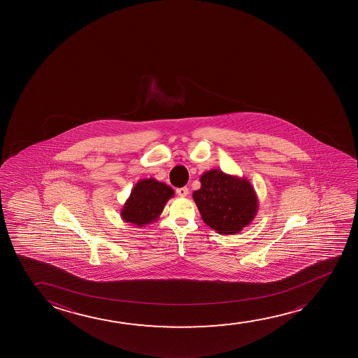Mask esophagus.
I'll return each mask as SVG.
<instances>
[{
    "mask_svg": "<svg viewBox=\"0 0 358 358\" xmlns=\"http://www.w3.org/2000/svg\"><path fill=\"white\" fill-rule=\"evenodd\" d=\"M177 194L180 197H185L189 194V189L187 187H179V189H177Z\"/></svg>",
    "mask_w": 358,
    "mask_h": 358,
    "instance_id": "obj_1",
    "label": "esophagus"
}]
</instances>
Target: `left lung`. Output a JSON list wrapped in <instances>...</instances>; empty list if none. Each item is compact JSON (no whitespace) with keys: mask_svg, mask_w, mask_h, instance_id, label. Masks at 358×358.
<instances>
[{"mask_svg":"<svg viewBox=\"0 0 358 358\" xmlns=\"http://www.w3.org/2000/svg\"><path fill=\"white\" fill-rule=\"evenodd\" d=\"M200 181L192 197L206 224L220 235L240 233L251 224L257 215L258 199L246 178L210 169Z\"/></svg>","mask_w":358,"mask_h":358,"instance_id":"8db88e82","label":"left lung"}]
</instances>
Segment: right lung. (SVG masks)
I'll return each instance as SVG.
<instances>
[{"mask_svg": "<svg viewBox=\"0 0 358 358\" xmlns=\"http://www.w3.org/2000/svg\"><path fill=\"white\" fill-rule=\"evenodd\" d=\"M174 196V190L153 178L138 180L120 210L125 223L135 227L151 224L159 218L164 206Z\"/></svg>", "mask_w": 358, "mask_h": 358, "instance_id": "right-lung-1", "label": "right lung"}]
</instances>
